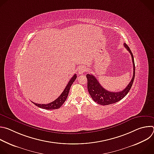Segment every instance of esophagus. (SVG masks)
I'll return each mask as SVG.
<instances>
[{"mask_svg": "<svg viewBox=\"0 0 154 154\" xmlns=\"http://www.w3.org/2000/svg\"><path fill=\"white\" fill-rule=\"evenodd\" d=\"M86 70H87V68H86L85 66H82V67L80 68V69H79V74H83Z\"/></svg>", "mask_w": 154, "mask_h": 154, "instance_id": "1", "label": "esophagus"}]
</instances>
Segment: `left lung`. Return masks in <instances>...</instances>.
Wrapping results in <instances>:
<instances>
[{"label":"left lung","instance_id":"8db88e82","mask_svg":"<svg viewBox=\"0 0 154 154\" xmlns=\"http://www.w3.org/2000/svg\"><path fill=\"white\" fill-rule=\"evenodd\" d=\"M124 46L127 49V50L130 52L131 56V60H132L134 66V74L132 79H131V81L126 86L125 88L124 89V90L119 92L108 91L103 88L93 75L86 74V77L88 80V92L93 100L100 105H110L121 100L127 94V93L129 92L131 88V86L133 85L135 75V66L134 62V58L129 47L125 43L124 44Z\"/></svg>","mask_w":154,"mask_h":154}]
</instances>
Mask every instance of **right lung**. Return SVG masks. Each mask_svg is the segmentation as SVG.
Wrapping results in <instances>:
<instances>
[{"label":"right lung","mask_w":154,"mask_h":154,"mask_svg":"<svg viewBox=\"0 0 154 154\" xmlns=\"http://www.w3.org/2000/svg\"><path fill=\"white\" fill-rule=\"evenodd\" d=\"M76 78H77V75L74 74L73 75V77L71 79V80H69V82L68 83V85H66V86L65 87V89L64 90L63 93L61 94V95L54 101H53L49 103H48V104H39V103H34L33 102H32L37 106L41 108L46 109H58V108H60L61 106L66 101V100L68 94H69V92L70 88H71V85H72V83H74V82L75 81V80L76 79Z\"/></svg>","instance_id":"1"}]
</instances>
